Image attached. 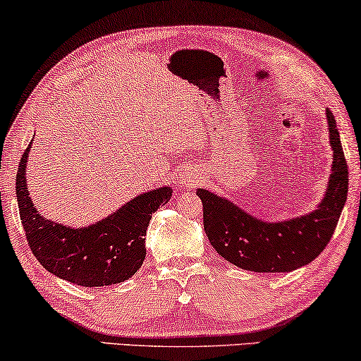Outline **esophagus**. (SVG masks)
Returning a JSON list of instances; mask_svg holds the SVG:
<instances>
[{"label":"esophagus","mask_w":361,"mask_h":361,"mask_svg":"<svg viewBox=\"0 0 361 361\" xmlns=\"http://www.w3.org/2000/svg\"><path fill=\"white\" fill-rule=\"evenodd\" d=\"M187 185H197V182H199V179H197L195 176H189L187 177Z\"/></svg>","instance_id":"esophagus-1"}]
</instances>
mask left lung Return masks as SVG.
Returning a JSON list of instances; mask_svg holds the SVG:
<instances>
[{
	"label": "left lung",
	"mask_w": 361,
	"mask_h": 361,
	"mask_svg": "<svg viewBox=\"0 0 361 361\" xmlns=\"http://www.w3.org/2000/svg\"><path fill=\"white\" fill-rule=\"evenodd\" d=\"M334 164L317 210L298 219L269 224L255 219L230 200L197 189L204 205V230L221 258L255 273H289L309 264L325 250L348 194V166L334 113L327 110Z\"/></svg>",
	"instance_id": "8db88e82"
}]
</instances>
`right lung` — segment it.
I'll list each match as a JSON object with an SVG mask.
<instances>
[{
	"label": "right lung",
	"instance_id": "right-lung-1",
	"mask_svg": "<svg viewBox=\"0 0 361 361\" xmlns=\"http://www.w3.org/2000/svg\"><path fill=\"white\" fill-rule=\"evenodd\" d=\"M24 151L16 174L19 216L29 248L49 273L83 288H102L130 279L146 258L145 235L154 212L169 202L171 187L146 192L115 214L85 228L46 220L32 205L26 185Z\"/></svg>",
	"mask_w": 361,
	"mask_h": 361
}]
</instances>
